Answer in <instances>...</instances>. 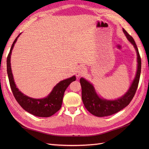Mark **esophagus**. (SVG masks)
<instances>
[{"label":"esophagus","mask_w":149,"mask_h":149,"mask_svg":"<svg viewBox=\"0 0 149 149\" xmlns=\"http://www.w3.org/2000/svg\"><path fill=\"white\" fill-rule=\"evenodd\" d=\"M85 68L83 66H80L76 70V76H78L79 77V76L83 74V73L85 72Z\"/></svg>","instance_id":"34e87169"}]
</instances>
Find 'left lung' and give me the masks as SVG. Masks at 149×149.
Here are the masks:
<instances>
[{
  "instance_id": "left-lung-1",
  "label": "left lung",
  "mask_w": 149,
  "mask_h": 149,
  "mask_svg": "<svg viewBox=\"0 0 149 149\" xmlns=\"http://www.w3.org/2000/svg\"><path fill=\"white\" fill-rule=\"evenodd\" d=\"M123 32L131 43L137 55V70L136 77L129 89L123 96L116 100H107L98 96L92 84L83 78L79 81L82 89V100L84 105L90 113L97 117H105L114 114L125 107L132 101L137 91L141 72V58L134 38L124 29Z\"/></svg>"
}]
</instances>
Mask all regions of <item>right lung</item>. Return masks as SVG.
Here are the masks:
<instances>
[{"mask_svg": "<svg viewBox=\"0 0 149 149\" xmlns=\"http://www.w3.org/2000/svg\"><path fill=\"white\" fill-rule=\"evenodd\" d=\"M20 35V33L13 42L7 58V71L10 88L16 101L25 111L36 116L48 118L60 109L65 90L71 83L76 80V76H73L58 83L49 95L43 99L31 98L21 93L16 87L10 66V55L12 49Z\"/></svg>", "mask_w": 149, "mask_h": 149, "instance_id": "obj_1", "label": "right lung"}]
</instances>
